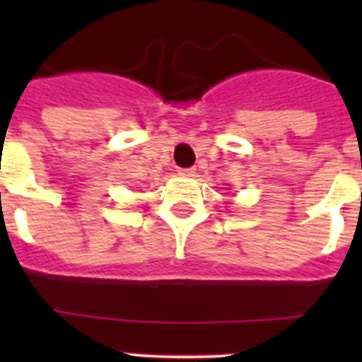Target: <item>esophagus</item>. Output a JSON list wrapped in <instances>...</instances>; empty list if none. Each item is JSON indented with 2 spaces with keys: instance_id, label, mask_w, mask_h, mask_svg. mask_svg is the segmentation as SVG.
<instances>
[{
  "instance_id": "1",
  "label": "esophagus",
  "mask_w": 362,
  "mask_h": 362,
  "mask_svg": "<svg viewBox=\"0 0 362 362\" xmlns=\"http://www.w3.org/2000/svg\"><path fill=\"white\" fill-rule=\"evenodd\" d=\"M177 174L183 175V177H192V175L196 174V172H194V168H179Z\"/></svg>"
}]
</instances>
